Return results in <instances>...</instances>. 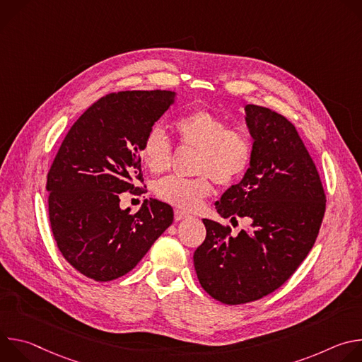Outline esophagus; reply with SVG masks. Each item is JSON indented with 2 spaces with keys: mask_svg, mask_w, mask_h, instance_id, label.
<instances>
[{
  "mask_svg": "<svg viewBox=\"0 0 362 362\" xmlns=\"http://www.w3.org/2000/svg\"><path fill=\"white\" fill-rule=\"evenodd\" d=\"M186 218H189L187 214H185V212L179 211V209L175 211V219H176V221H183V219H186Z\"/></svg>",
  "mask_w": 362,
  "mask_h": 362,
  "instance_id": "esophagus-1",
  "label": "esophagus"
}]
</instances>
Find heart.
<instances>
[{
  "instance_id": "1",
  "label": "heart",
  "mask_w": 362,
  "mask_h": 362,
  "mask_svg": "<svg viewBox=\"0 0 362 362\" xmlns=\"http://www.w3.org/2000/svg\"><path fill=\"white\" fill-rule=\"evenodd\" d=\"M179 144L197 150L194 175L192 179L176 176L163 177L154 183V194L160 200L183 211H193L212 190V179L221 186L235 185L247 170L252 160V141L249 136L222 116L196 109L179 116L173 122ZM140 156L151 173L166 172L173 162V146L166 133L153 126L146 133Z\"/></svg>"
}]
</instances>
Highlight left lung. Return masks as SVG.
Wrapping results in <instances>:
<instances>
[{
  "instance_id": "left-lung-1",
  "label": "left lung",
  "mask_w": 362,
  "mask_h": 362,
  "mask_svg": "<svg viewBox=\"0 0 362 362\" xmlns=\"http://www.w3.org/2000/svg\"><path fill=\"white\" fill-rule=\"evenodd\" d=\"M253 137L250 168L229 187L216 211L250 222L230 226L203 219L206 238L193 264L202 288L228 305L261 299L282 286L313 249L325 214L317 166L295 126L267 107L247 105Z\"/></svg>"
}]
</instances>
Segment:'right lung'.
Listing matches in <instances>:
<instances>
[{
	"label": "right lung",
	"instance_id": "right-lung-1",
	"mask_svg": "<svg viewBox=\"0 0 362 362\" xmlns=\"http://www.w3.org/2000/svg\"><path fill=\"white\" fill-rule=\"evenodd\" d=\"M166 90L110 93L78 117L47 175L51 232L64 259L97 282L130 272L172 225L173 209L151 199L120 209L123 192L146 190L140 148L173 103Z\"/></svg>",
	"mask_w": 362,
	"mask_h": 362
}]
</instances>
